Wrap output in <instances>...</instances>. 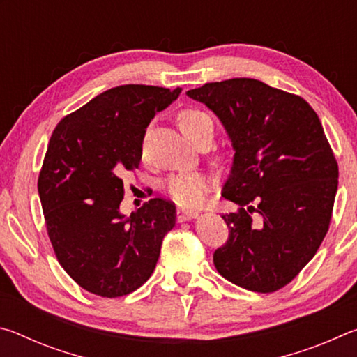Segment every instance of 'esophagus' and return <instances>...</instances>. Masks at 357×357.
<instances>
[{"label":"esophagus","instance_id":"34e87169","mask_svg":"<svg viewBox=\"0 0 357 357\" xmlns=\"http://www.w3.org/2000/svg\"><path fill=\"white\" fill-rule=\"evenodd\" d=\"M176 215H178L179 222H185V220L197 219V217L200 215V213H198V211H192V209H185V208H178Z\"/></svg>","mask_w":357,"mask_h":357}]
</instances>
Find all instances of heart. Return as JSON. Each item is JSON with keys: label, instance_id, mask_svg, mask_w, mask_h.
<instances>
[{"label": "heart", "instance_id": "heart-1", "mask_svg": "<svg viewBox=\"0 0 357 357\" xmlns=\"http://www.w3.org/2000/svg\"><path fill=\"white\" fill-rule=\"evenodd\" d=\"M178 126L183 134L193 143L202 137L213 138L214 123L208 113L198 108H185L178 114ZM211 187V179L206 174H179L168 179L167 192L178 204L197 206L204 202L206 192Z\"/></svg>", "mask_w": 357, "mask_h": 357}]
</instances>
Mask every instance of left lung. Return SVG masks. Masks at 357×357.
Here are the masks:
<instances>
[{"mask_svg":"<svg viewBox=\"0 0 357 357\" xmlns=\"http://www.w3.org/2000/svg\"><path fill=\"white\" fill-rule=\"evenodd\" d=\"M213 112L234 151L222 197L238 204L214 266L234 285L273 293L315 257L328 233L338 167L321 121L299 96L255 78L185 93Z\"/></svg>","mask_w":357,"mask_h":357,"instance_id":"1","label":"left lung"}]
</instances>
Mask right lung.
Returning a JSON list of instances; mask_svg holds the SVG:
<instances>
[{
    "label": "right lung",
    "mask_w": 357,
    "mask_h": 357,
    "mask_svg": "<svg viewBox=\"0 0 357 357\" xmlns=\"http://www.w3.org/2000/svg\"><path fill=\"white\" fill-rule=\"evenodd\" d=\"M181 91L148 84L107 89L53 130L38 181L42 211L59 264L89 293L119 298L154 273L176 208L153 198L123 214V178L140 165L151 119Z\"/></svg>",
    "instance_id": "add662e5"
}]
</instances>
